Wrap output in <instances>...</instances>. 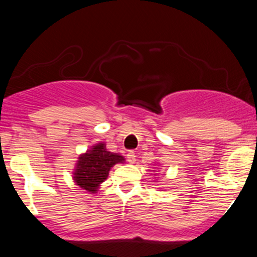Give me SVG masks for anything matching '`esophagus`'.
I'll return each mask as SVG.
<instances>
[{"label": "esophagus", "instance_id": "obj_1", "mask_svg": "<svg viewBox=\"0 0 257 257\" xmlns=\"http://www.w3.org/2000/svg\"><path fill=\"white\" fill-rule=\"evenodd\" d=\"M137 156H135V152L134 151H129L128 155H126V159H128V162L131 164H134L135 161H137Z\"/></svg>", "mask_w": 257, "mask_h": 257}]
</instances>
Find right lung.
I'll use <instances>...</instances> for the list:
<instances>
[{
	"label": "right lung",
	"instance_id": "add662e5",
	"mask_svg": "<svg viewBox=\"0 0 257 257\" xmlns=\"http://www.w3.org/2000/svg\"><path fill=\"white\" fill-rule=\"evenodd\" d=\"M124 157L107 151L105 143H98L79 155L75 170L73 181L82 190L96 193L100 185L107 179L111 168L117 163H124Z\"/></svg>",
	"mask_w": 257,
	"mask_h": 257
}]
</instances>
